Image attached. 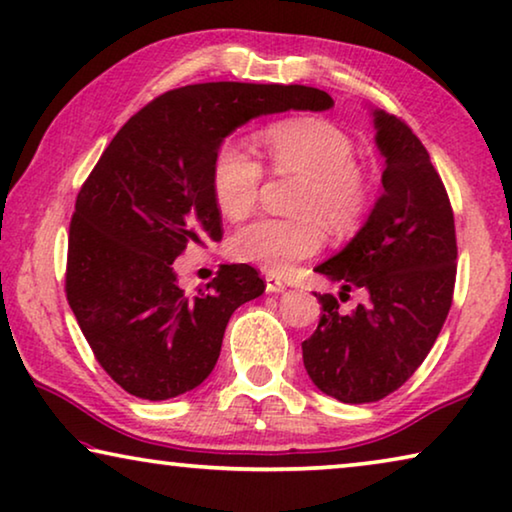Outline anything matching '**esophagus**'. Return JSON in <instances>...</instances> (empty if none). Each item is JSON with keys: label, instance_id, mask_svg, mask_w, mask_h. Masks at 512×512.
Listing matches in <instances>:
<instances>
[{"label": "esophagus", "instance_id": "obj_1", "mask_svg": "<svg viewBox=\"0 0 512 512\" xmlns=\"http://www.w3.org/2000/svg\"><path fill=\"white\" fill-rule=\"evenodd\" d=\"M285 282H282L280 278H276V276H266V292H271V294H280V292H285Z\"/></svg>", "mask_w": 512, "mask_h": 512}]
</instances>
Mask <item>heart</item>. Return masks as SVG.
<instances>
[{
    "mask_svg": "<svg viewBox=\"0 0 512 512\" xmlns=\"http://www.w3.org/2000/svg\"><path fill=\"white\" fill-rule=\"evenodd\" d=\"M257 147L273 172L301 174L296 211L303 216L250 220L232 236V257L285 273L322 250V220L340 234L361 225L370 209L372 179L356 160L354 140L338 124L322 117L285 119L264 128L257 135ZM262 179V163L243 144H220L211 165V193L223 216H246L255 207Z\"/></svg>",
    "mask_w": 512,
    "mask_h": 512,
    "instance_id": "b5f03b06",
    "label": "heart"
}]
</instances>
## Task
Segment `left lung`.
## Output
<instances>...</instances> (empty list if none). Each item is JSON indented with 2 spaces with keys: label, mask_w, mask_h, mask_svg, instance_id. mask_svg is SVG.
<instances>
[{
  "label": "left lung",
  "mask_w": 512,
  "mask_h": 512,
  "mask_svg": "<svg viewBox=\"0 0 512 512\" xmlns=\"http://www.w3.org/2000/svg\"><path fill=\"white\" fill-rule=\"evenodd\" d=\"M372 114L384 193L345 250L315 269L368 301L342 315L333 294H319L322 317L301 345L315 386L347 404L377 402L414 375L446 322L457 273L453 207L430 154L402 119Z\"/></svg>",
  "instance_id": "left-lung-1"
}]
</instances>
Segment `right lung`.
<instances>
[{"label":"right lung","instance_id":"right-lung-1","mask_svg":"<svg viewBox=\"0 0 512 512\" xmlns=\"http://www.w3.org/2000/svg\"><path fill=\"white\" fill-rule=\"evenodd\" d=\"M303 85L204 82L133 114L82 183L68 230L66 299L101 368L135 398L170 400L211 375L232 312L264 292L248 264H223L200 294L177 285L188 243L223 239L213 156L259 114L329 110Z\"/></svg>","mask_w":512,"mask_h":512}]
</instances>
